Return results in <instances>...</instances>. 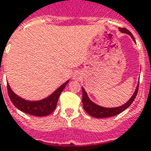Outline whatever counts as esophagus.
I'll return each mask as SVG.
<instances>
[{
    "instance_id": "34e87169",
    "label": "esophagus",
    "mask_w": 151,
    "mask_h": 151,
    "mask_svg": "<svg viewBox=\"0 0 151 151\" xmlns=\"http://www.w3.org/2000/svg\"><path fill=\"white\" fill-rule=\"evenodd\" d=\"M75 78H74V79H75Z\"/></svg>"
}]
</instances>
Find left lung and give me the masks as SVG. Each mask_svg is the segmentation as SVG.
<instances>
[{"label": "left lung", "instance_id": "1", "mask_svg": "<svg viewBox=\"0 0 151 151\" xmlns=\"http://www.w3.org/2000/svg\"><path fill=\"white\" fill-rule=\"evenodd\" d=\"M119 30L123 33H126L128 34L132 38V40H134V38L133 36V35L126 28L124 27H119ZM138 90H139V85L137 86L136 89L134 91V94L132 95V96L130 98V100L127 103H125L124 105L119 107H116V108H104V107L100 106L97 105L95 103H93V101H90V99L88 98V95L86 93V90L82 88V104H83V108L85 109V111L90 115L91 116L96 117V118H107V117H111L116 116L118 114L121 113L122 111H124V110H126L128 107L132 104V102L134 101V98L136 97L137 93H138Z\"/></svg>", "mask_w": 151, "mask_h": 151}]
</instances>
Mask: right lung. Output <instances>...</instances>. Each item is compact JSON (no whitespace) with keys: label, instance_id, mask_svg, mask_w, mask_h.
<instances>
[{"label":"right lung","instance_id":"1","mask_svg":"<svg viewBox=\"0 0 151 151\" xmlns=\"http://www.w3.org/2000/svg\"><path fill=\"white\" fill-rule=\"evenodd\" d=\"M68 82H69V81H65V83L63 84L59 88H57L48 97L38 101H26L24 99L19 97L12 92L9 84H7V88H8L9 98L12 104L19 110L24 111L25 113L32 115V116H46L55 111L61 93L63 92Z\"/></svg>","mask_w":151,"mask_h":151}]
</instances>
